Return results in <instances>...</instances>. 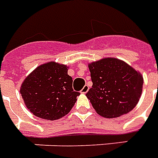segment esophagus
I'll return each instance as SVG.
<instances>
[{"label": "esophagus", "instance_id": "esophagus-1", "mask_svg": "<svg viewBox=\"0 0 158 158\" xmlns=\"http://www.w3.org/2000/svg\"><path fill=\"white\" fill-rule=\"evenodd\" d=\"M88 89H89V87H88V85H85L84 87L82 88V89L81 90V94H87L88 91Z\"/></svg>", "mask_w": 158, "mask_h": 158}]
</instances>
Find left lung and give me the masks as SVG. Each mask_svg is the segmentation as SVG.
I'll return each mask as SVG.
<instances>
[{
    "label": "left lung",
    "mask_w": 158,
    "mask_h": 158,
    "mask_svg": "<svg viewBox=\"0 0 158 158\" xmlns=\"http://www.w3.org/2000/svg\"><path fill=\"white\" fill-rule=\"evenodd\" d=\"M93 81L86 96L101 117L115 118L127 114L138 104L143 77L121 59L104 58L88 64Z\"/></svg>",
    "instance_id": "obj_1"
}]
</instances>
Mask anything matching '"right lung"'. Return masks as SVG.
<instances>
[{"label":"right lung","instance_id":"right-lung-1","mask_svg":"<svg viewBox=\"0 0 158 158\" xmlns=\"http://www.w3.org/2000/svg\"><path fill=\"white\" fill-rule=\"evenodd\" d=\"M69 67L50 61L36 67L23 80L20 94L23 102L35 117L58 120L70 112L80 93L72 88Z\"/></svg>","mask_w":158,"mask_h":158}]
</instances>
